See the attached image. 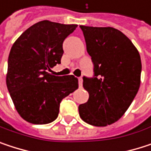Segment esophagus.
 I'll return each mask as SVG.
<instances>
[{"instance_id":"esophagus-1","label":"esophagus","mask_w":151,"mask_h":151,"mask_svg":"<svg viewBox=\"0 0 151 151\" xmlns=\"http://www.w3.org/2000/svg\"><path fill=\"white\" fill-rule=\"evenodd\" d=\"M82 82H83L82 78H78V85H79V86H82Z\"/></svg>"}]
</instances>
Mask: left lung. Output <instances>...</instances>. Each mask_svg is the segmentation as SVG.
Segmentation results:
<instances>
[{
    "mask_svg": "<svg viewBox=\"0 0 151 151\" xmlns=\"http://www.w3.org/2000/svg\"><path fill=\"white\" fill-rule=\"evenodd\" d=\"M79 27L94 73L93 78L83 77L89 99L78 106L79 116L90 125L105 127L117 122L136 97L141 83L140 54L132 42L114 28Z\"/></svg>",
    "mask_w": 151,
    "mask_h": 151,
    "instance_id": "8db88e82",
    "label": "left lung"
}]
</instances>
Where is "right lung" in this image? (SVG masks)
<instances>
[{"instance_id": "obj_1", "label": "right lung", "mask_w": 151, "mask_h": 151, "mask_svg": "<svg viewBox=\"0 0 151 151\" xmlns=\"http://www.w3.org/2000/svg\"><path fill=\"white\" fill-rule=\"evenodd\" d=\"M77 24L41 21L26 29L14 43L6 77L7 87L18 114L33 124L55 121L61 101L78 86L73 75L48 73L63 56V42Z\"/></svg>"}]
</instances>
